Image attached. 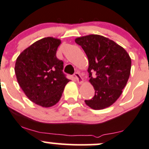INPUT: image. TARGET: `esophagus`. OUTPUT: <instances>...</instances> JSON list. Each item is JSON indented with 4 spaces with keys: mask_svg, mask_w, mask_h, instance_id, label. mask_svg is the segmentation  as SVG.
<instances>
[{
    "mask_svg": "<svg viewBox=\"0 0 149 149\" xmlns=\"http://www.w3.org/2000/svg\"><path fill=\"white\" fill-rule=\"evenodd\" d=\"M74 76H75V79H76V81H77V82L79 83V84H82V83L84 82V79H83V78L81 77V75L79 74V73H78V72L75 73Z\"/></svg>",
    "mask_w": 149,
    "mask_h": 149,
    "instance_id": "1",
    "label": "esophagus"
}]
</instances>
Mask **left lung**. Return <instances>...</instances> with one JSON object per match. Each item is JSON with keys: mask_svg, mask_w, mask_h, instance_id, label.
I'll return each instance as SVG.
<instances>
[{"mask_svg": "<svg viewBox=\"0 0 149 149\" xmlns=\"http://www.w3.org/2000/svg\"><path fill=\"white\" fill-rule=\"evenodd\" d=\"M88 59L89 82L94 96L85 100L94 110H101L116 101L126 86L131 73V59L126 50L113 40L100 35L85 36L75 39Z\"/></svg>", "mask_w": 149, "mask_h": 149, "instance_id": "1", "label": "left lung"}]
</instances>
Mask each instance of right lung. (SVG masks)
Here are the masks:
<instances>
[{
  "label": "right lung",
  "instance_id": "obj_1",
  "mask_svg": "<svg viewBox=\"0 0 149 149\" xmlns=\"http://www.w3.org/2000/svg\"><path fill=\"white\" fill-rule=\"evenodd\" d=\"M61 43L60 39L43 38L25 49L15 61L18 84L29 100L42 107L58 102L70 81L63 73V62L56 57Z\"/></svg>",
  "mask_w": 149,
  "mask_h": 149
}]
</instances>
